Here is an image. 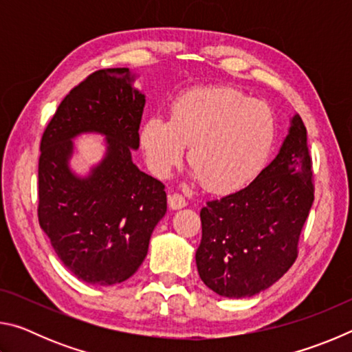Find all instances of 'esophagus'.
Segmentation results:
<instances>
[{
  "mask_svg": "<svg viewBox=\"0 0 352 352\" xmlns=\"http://www.w3.org/2000/svg\"><path fill=\"white\" fill-rule=\"evenodd\" d=\"M186 205H188V201L182 194H170L169 195V206L172 208V210H182V208H184Z\"/></svg>",
  "mask_w": 352,
  "mask_h": 352,
  "instance_id": "1",
  "label": "esophagus"
}]
</instances>
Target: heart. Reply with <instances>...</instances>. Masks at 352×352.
Masks as SVG:
<instances>
[{
	"mask_svg": "<svg viewBox=\"0 0 352 352\" xmlns=\"http://www.w3.org/2000/svg\"><path fill=\"white\" fill-rule=\"evenodd\" d=\"M275 116L262 100L231 87L194 88L175 99L170 121L152 116L141 130L148 168L168 177L188 160L204 186L228 192L262 169L275 142Z\"/></svg>",
	"mask_w": 352,
	"mask_h": 352,
	"instance_id": "b5f03b06",
	"label": "heart"
}]
</instances>
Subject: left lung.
Masks as SVG:
<instances>
[{
    "instance_id": "obj_1",
    "label": "left lung",
    "mask_w": 352,
    "mask_h": 352,
    "mask_svg": "<svg viewBox=\"0 0 352 352\" xmlns=\"http://www.w3.org/2000/svg\"><path fill=\"white\" fill-rule=\"evenodd\" d=\"M312 204L307 132L295 115L275 160L248 186L201 208L195 252L201 281L226 298L269 289L295 262Z\"/></svg>"
}]
</instances>
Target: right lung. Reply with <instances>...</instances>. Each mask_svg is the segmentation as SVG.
I'll list each match as a JSON object with an SVG mask.
<instances>
[{
    "mask_svg": "<svg viewBox=\"0 0 352 352\" xmlns=\"http://www.w3.org/2000/svg\"><path fill=\"white\" fill-rule=\"evenodd\" d=\"M129 68L99 69L58 105L40 142L38 222L63 265L82 281L113 285L144 261L168 210L164 184L132 162L146 96ZM106 136L103 162L87 177L69 168L72 138Z\"/></svg>",
    "mask_w": 352,
    "mask_h": 352,
    "instance_id": "add662e5",
    "label": "right lung"
}]
</instances>
